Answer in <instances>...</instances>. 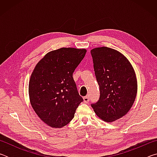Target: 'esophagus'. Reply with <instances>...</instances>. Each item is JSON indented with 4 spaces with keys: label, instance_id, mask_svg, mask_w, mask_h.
I'll return each mask as SVG.
<instances>
[{
    "label": "esophagus",
    "instance_id": "1",
    "mask_svg": "<svg viewBox=\"0 0 157 157\" xmlns=\"http://www.w3.org/2000/svg\"><path fill=\"white\" fill-rule=\"evenodd\" d=\"M89 95H86V96L85 97H84V102H86V103H87V102H89Z\"/></svg>",
    "mask_w": 157,
    "mask_h": 157
}]
</instances>
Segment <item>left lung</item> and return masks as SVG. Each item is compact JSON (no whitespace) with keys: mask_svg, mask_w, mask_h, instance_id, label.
Returning a JSON list of instances; mask_svg holds the SVG:
<instances>
[{"mask_svg":"<svg viewBox=\"0 0 157 157\" xmlns=\"http://www.w3.org/2000/svg\"><path fill=\"white\" fill-rule=\"evenodd\" d=\"M100 98L91 105L96 115L113 122L128 112L137 93L134 70L128 59L117 50L107 47L91 50Z\"/></svg>","mask_w":157,"mask_h":157,"instance_id":"1","label":"left lung"}]
</instances>
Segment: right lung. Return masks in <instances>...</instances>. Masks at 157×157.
I'll return each instance as SVG.
<instances>
[{
    "label": "right lung",
    "mask_w": 157,
    "mask_h": 157,
    "mask_svg": "<svg viewBox=\"0 0 157 157\" xmlns=\"http://www.w3.org/2000/svg\"><path fill=\"white\" fill-rule=\"evenodd\" d=\"M86 50L62 48L45 55L37 63L29 82L32 107L41 120L51 127L61 128L74 118L83 102L73 73Z\"/></svg>",
    "instance_id": "right-lung-1"
}]
</instances>
